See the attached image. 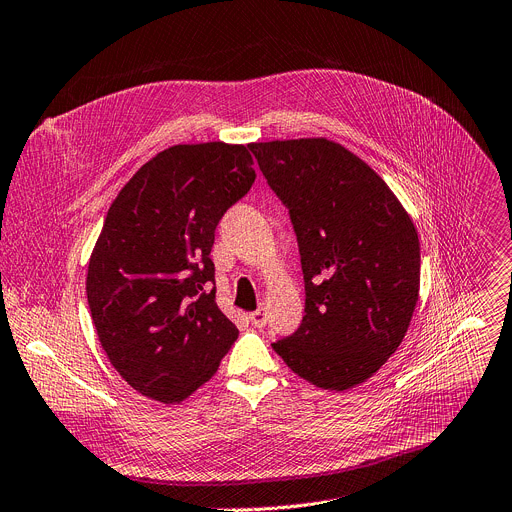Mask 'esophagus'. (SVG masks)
Segmentation results:
<instances>
[{
  "label": "esophagus",
  "instance_id": "esophagus-1",
  "mask_svg": "<svg viewBox=\"0 0 512 512\" xmlns=\"http://www.w3.org/2000/svg\"><path fill=\"white\" fill-rule=\"evenodd\" d=\"M251 322H253V327H257V329H263L265 327V322H267V316H265V312L263 310H255V312H251Z\"/></svg>",
  "mask_w": 512,
  "mask_h": 512
}]
</instances>
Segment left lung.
Here are the masks:
<instances>
[{"label":"left lung","mask_w":512,"mask_h":512,"mask_svg":"<svg viewBox=\"0 0 512 512\" xmlns=\"http://www.w3.org/2000/svg\"><path fill=\"white\" fill-rule=\"evenodd\" d=\"M271 190L290 208L306 308L271 347L302 380L343 392L400 347L421 288V243L388 183L324 136L251 143Z\"/></svg>","instance_id":"obj_1"}]
</instances>
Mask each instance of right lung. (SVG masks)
<instances>
[{"label":"right lung","mask_w":512,"mask_h":512,"mask_svg":"<svg viewBox=\"0 0 512 512\" xmlns=\"http://www.w3.org/2000/svg\"><path fill=\"white\" fill-rule=\"evenodd\" d=\"M245 145H173L112 202L87 267V304L104 353L138 394L179 404L239 337L216 304L210 251L222 214L255 181Z\"/></svg>","instance_id":"right-lung-1"}]
</instances>
